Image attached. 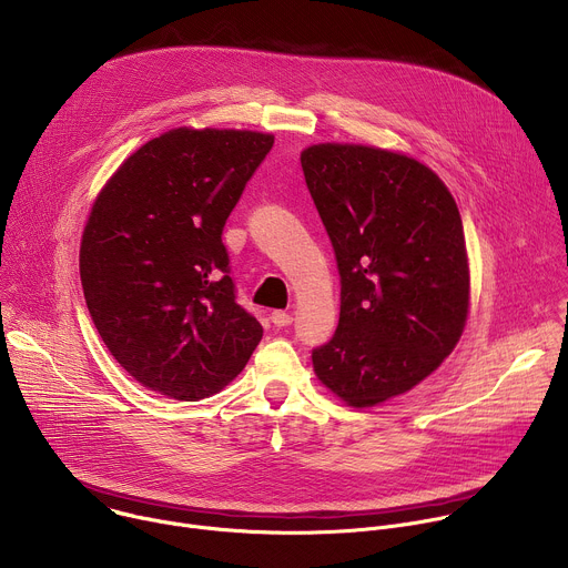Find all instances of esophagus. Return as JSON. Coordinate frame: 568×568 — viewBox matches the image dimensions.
Here are the masks:
<instances>
[{
	"label": "esophagus",
	"instance_id": "34e87169",
	"mask_svg": "<svg viewBox=\"0 0 568 568\" xmlns=\"http://www.w3.org/2000/svg\"><path fill=\"white\" fill-rule=\"evenodd\" d=\"M270 318H272V323H274L276 328H285V326H290V323H292V314L285 312V310H274Z\"/></svg>",
	"mask_w": 568,
	"mask_h": 568
}]
</instances>
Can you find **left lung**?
<instances>
[{
    "label": "left lung",
    "mask_w": 568,
    "mask_h": 568,
    "mask_svg": "<svg viewBox=\"0 0 568 568\" xmlns=\"http://www.w3.org/2000/svg\"><path fill=\"white\" fill-rule=\"evenodd\" d=\"M307 191L333 242L342 310L316 377L357 409L407 393L463 335L469 267L458 206L420 161L371 145L301 152Z\"/></svg>",
    "instance_id": "left-lung-1"
}]
</instances>
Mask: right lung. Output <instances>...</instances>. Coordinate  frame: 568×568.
<instances>
[{"mask_svg":"<svg viewBox=\"0 0 568 568\" xmlns=\"http://www.w3.org/2000/svg\"><path fill=\"white\" fill-rule=\"evenodd\" d=\"M272 145L250 130H171L130 154L92 206L80 242L88 310L150 390L213 395L263 339L235 301L222 229Z\"/></svg>","mask_w":568,"mask_h":568,"instance_id":"right-lung-1","label":"right lung"}]
</instances>
